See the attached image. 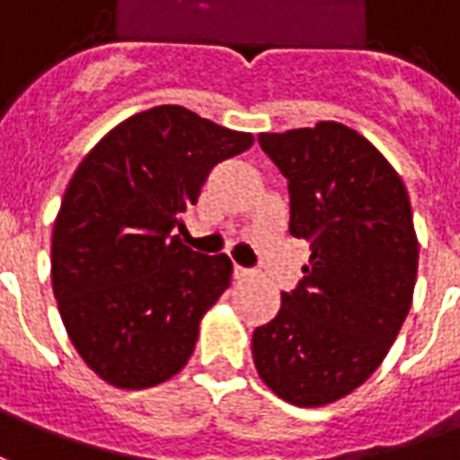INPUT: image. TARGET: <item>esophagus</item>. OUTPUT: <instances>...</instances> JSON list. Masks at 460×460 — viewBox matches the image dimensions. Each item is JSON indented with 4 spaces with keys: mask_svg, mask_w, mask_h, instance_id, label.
<instances>
[{
    "mask_svg": "<svg viewBox=\"0 0 460 460\" xmlns=\"http://www.w3.org/2000/svg\"><path fill=\"white\" fill-rule=\"evenodd\" d=\"M253 271L252 269H243V266H234V279L236 281H243V279H252Z\"/></svg>",
    "mask_w": 460,
    "mask_h": 460,
    "instance_id": "obj_1",
    "label": "esophagus"
}]
</instances>
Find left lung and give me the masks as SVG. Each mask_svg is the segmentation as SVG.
I'll list each match as a JSON object with an SVG mask.
<instances>
[{
  "instance_id": "1",
  "label": "left lung",
  "mask_w": 460,
  "mask_h": 460,
  "mask_svg": "<svg viewBox=\"0 0 460 460\" xmlns=\"http://www.w3.org/2000/svg\"><path fill=\"white\" fill-rule=\"evenodd\" d=\"M288 179V231L311 243L304 279L252 351L261 381L314 409L358 388L409 316L419 269L409 191L371 141L336 121L259 134Z\"/></svg>"
}]
</instances>
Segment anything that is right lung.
Returning a JSON list of instances; mask_svg holds the SVG:
<instances>
[{
	"instance_id": "1",
	"label": "right lung",
	"mask_w": 460,
	"mask_h": 460,
	"mask_svg": "<svg viewBox=\"0 0 460 460\" xmlns=\"http://www.w3.org/2000/svg\"><path fill=\"white\" fill-rule=\"evenodd\" d=\"M252 144L164 104L121 121L74 172L51 234V286L74 349L111 386H156L194 353L231 261L191 252L174 231L208 172Z\"/></svg>"
}]
</instances>
